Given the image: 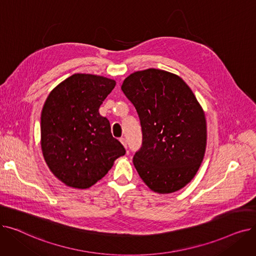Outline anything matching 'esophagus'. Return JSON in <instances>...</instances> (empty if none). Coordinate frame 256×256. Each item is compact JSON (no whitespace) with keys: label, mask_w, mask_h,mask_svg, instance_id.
I'll list each match as a JSON object with an SVG mask.
<instances>
[{"label":"esophagus","mask_w":256,"mask_h":256,"mask_svg":"<svg viewBox=\"0 0 256 256\" xmlns=\"http://www.w3.org/2000/svg\"><path fill=\"white\" fill-rule=\"evenodd\" d=\"M119 141L121 142V144H122V145H124V148H126V147H128V142H126V138H120V139H119Z\"/></svg>","instance_id":"obj_1"}]
</instances>
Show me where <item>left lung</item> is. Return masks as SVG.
<instances>
[{
    "label": "left lung",
    "mask_w": 256,
    "mask_h": 256,
    "mask_svg": "<svg viewBox=\"0 0 256 256\" xmlns=\"http://www.w3.org/2000/svg\"><path fill=\"white\" fill-rule=\"evenodd\" d=\"M121 90L135 106L143 142L132 163L156 193L176 192L189 184L204 160L206 114L184 80L172 72L148 68L132 72Z\"/></svg>",
    "instance_id": "obj_1"
}]
</instances>
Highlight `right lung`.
<instances>
[{"label":"right lung","instance_id":"right-lung-1","mask_svg":"<svg viewBox=\"0 0 256 256\" xmlns=\"http://www.w3.org/2000/svg\"><path fill=\"white\" fill-rule=\"evenodd\" d=\"M116 82L74 74L54 88L44 104L40 144L52 173L66 186L88 189L108 173L126 150L98 109Z\"/></svg>","mask_w":256,"mask_h":256}]
</instances>
